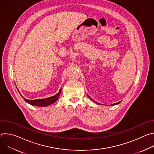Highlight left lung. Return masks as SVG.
I'll use <instances>...</instances> for the list:
<instances>
[{"label": "left lung", "instance_id": "obj_1", "mask_svg": "<svg viewBox=\"0 0 154 154\" xmlns=\"http://www.w3.org/2000/svg\"><path fill=\"white\" fill-rule=\"evenodd\" d=\"M89 97H90V99H91V100H92L93 101H94L95 103H96L97 104H98V105H100V103H98V102H96V101H94L92 98H91L90 96H89ZM121 102H117V103H113V104H112V105H117V104H118V103H119Z\"/></svg>", "mask_w": 154, "mask_h": 154}]
</instances>
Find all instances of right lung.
Wrapping results in <instances>:
<instances>
[{
	"label": "right lung",
	"instance_id": "1",
	"mask_svg": "<svg viewBox=\"0 0 154 154\" xmlns=\"http://www.w3.org/2000/svg\"><path fill=\"white\" fill-rule=\"evenodd\" d=\"M18 91H19V90H18ZM61 91V89H60L59 92L54 96L48 97V98H46V99H35V100L27 99L24 98L23 96H22L20 93H19V94L21 95L22 97H23V98L24 99V100L26 102H27V103H29L30 105H35V106H48V105L54 103L55 102H56L57 100V99H58V97L60 96Z\"/></svg>",
	"mask_w": 154,
	"mask_h": 154
}]
</instances>
